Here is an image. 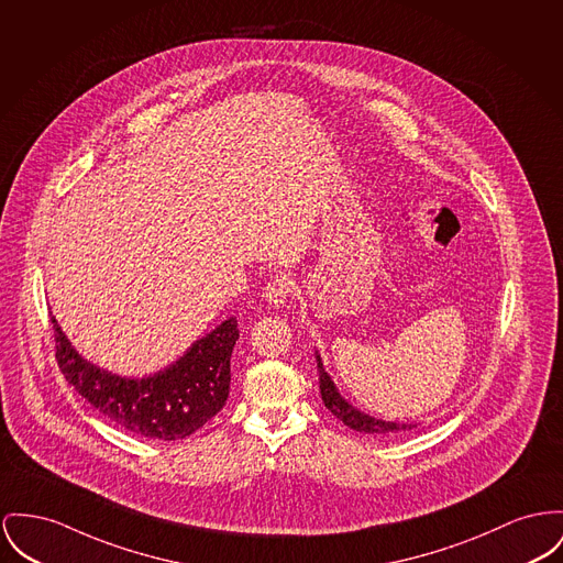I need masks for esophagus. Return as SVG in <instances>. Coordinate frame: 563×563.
Here are the masks:
<instances>
[{"label":"esophagus","mask_w":563,"mask_h":563,"mask_svg":"<svg viewBox=\"0 0 563 563\" xmlns=\"http://www.w3.org/2000/svg\"><path fill=\"white\" fill-rule=\"evenodd\" d=\"M290 292H292V279L288 275H275L264 286L263 297L268 305L279 307L290 297Z\"/></svg>","instance_id":"obj_1"}]
</instances>
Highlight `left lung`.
Returning <instances> with one entry per match:
<instances>
[{"instance_id": "obj_1", "label": "left lung", "mask_w": 563, "mask_h": 563, "mask_svg": "<svg viewBox=\"0 0 563 563\" xmlns=\"http://www.w3.org/2000/svg\"><path fill=\"white\" fill-rule=\"evenodd\" d=\"M316 361H318V369H320V395H322V401L333 412V416H338L345 427H350L354 431H361V433H369V435H395V433L410 431V429L416 427V424H406V422L379 420V418H374L369 413L356 410L352 404H347L339 395L338 386L331 379V375L324 372L322 358H320L318 352H316Z\"/></svg>"}]
</instances>
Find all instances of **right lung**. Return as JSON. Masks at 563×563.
<instances>
[{
    "instance_id": "right-lung-1",
    "label": "right lung",
    "mask_w": 563,
    "mask_h": 563,
    "mask_svg": "<svg viewBox=\"0 0 563 563\" xmlns=\"http://www.w3.org/2000/svg\"><path fill=\"white\" fill-rule=\"evenodd\" d=\"M51 322L55 358L68 384L104 418L134 435L184 440L225 406L230 356L239 339L234 318L194 341L179 361L145 377H121L96 367L76 352L55 316Z\"/></svg>"
}]
</instances>
